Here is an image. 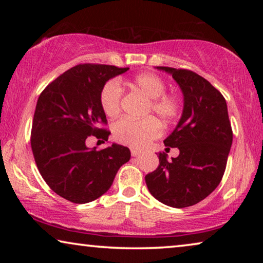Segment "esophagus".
Masks as SVG:
<instances>
[{
  "label": "esophagus",
  "instance_id": "1",
  "mask_svg": "<svg viewBox=\"0 0 263 263\" xmlns=\"http://www.w3.org/2000/svg\"><path fill=\"white\" fill-rule=\"evenodd\" d=\"M130 153L133 157H138L139 154H141V149H136V148H132L130 149Z\"/></svg>",
  "mask_w": 263,
  "mask_h": 263
}]
</instances>
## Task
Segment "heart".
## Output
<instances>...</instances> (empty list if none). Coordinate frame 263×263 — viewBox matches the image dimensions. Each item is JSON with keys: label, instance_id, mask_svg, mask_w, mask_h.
<instances>
[{"label": "heart", "instance_id": "1", "mask_svg": "<svg viewBox=\"0 0 263 263\" xmlns=\"http://www.w3.org/2000/svg\"><path fill=\"white\" fill-rule=\"evenodd\" d=\"M132 85L149 99L146 114H154L165 123H170L179 116L182 109L181 102L177 97L165 95L166 86L158 75L152 73L140 74L133 79ZM121 98L122 88L117 80H111L104 85L100 92V104L106 116L115 117L120 114ZM160 134V125L152 117L142 120L125 117L112 124V136L117 142L138 148L146 146Z\"/></svg>", "mask_w": 263, "mask_h": 263}]
</instances>
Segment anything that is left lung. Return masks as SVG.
Segmentation results:
<instances>
[{
    "label": "left lung",
    "mask_w": 263,
    "mask_h": 263,
    "mask_svg": "<svg viewBox=\"0 0 263 263\" xmlns=\"http://www.w3.org/2000/svg\"><path fill=\"white\" fill-rule=\"evenodd\" d=\"M157 69L171 74L183 93L181 120L164 140L179 156L168 161L166 153H158L159 166L145 179L158 201L184 208L206 199L220 183L232 145L231 123L225 98L210 81L192 70Z\"/></svg>",
    "instance_id": "8db88e82"
}]
</instances>
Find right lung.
Returning a JSON list of instances; mask_svg holds the SVG:
<instances>
[{
  "label": "right lung",
  "mask_w": 263,
  "mask_h": 263,
  "mask_svg": "<svg viewBox=\"0 0 263 263\" xmlns=\"http://www.w3.org/2000/svg\"><path fill=\"white\" fill-rule=\"evenodd\" d=\"M129 68L78 64L46 86L35 106L31 147L37 167L57 195L87 203L110 189L130 151L117 143L97 151L86 146L88 136L107 141L110 132L100 92L110 79Z\"/></svg>",
  "instance_id": "1"
}]
</instances>
